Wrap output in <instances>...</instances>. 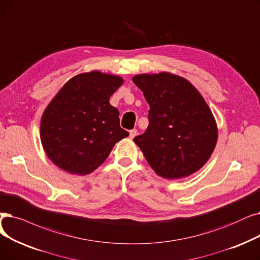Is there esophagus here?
I'll return each instance as SVG.
<instances>
[{"instance_id":"1","label":"esophagus","mask_w":260,"mask_h":260,"mask_svg":"<svg viewBox=\"0 0 260 260\" xmlns=\"http://www.w3.org/2000/svg\"><path fill=\"white\" fill-rule=\"evenodd\" d=\"M137 135V129H132L129 131V137L133 139Z\"/></svg>"}]
</instances>
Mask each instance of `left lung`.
<instances>
[{
    "label": "left lung",
    "instance_id": "1",
    "mask_svg": "<svg viewBox=\"0 0 260 260\" xmlns=\"http://www.w3.org/2000/svg\"><path fill=\"white\" fill-rule=\"evenodd\" d=\"M133 82L150 105L149 126L134 138L146 161L169 179L199 171L218 139L216 120L205 100L186 78L168 72L138 74Z\"/></svg>",
    "mask_w": 260,
    "mask_h": 260
}]
</instances>
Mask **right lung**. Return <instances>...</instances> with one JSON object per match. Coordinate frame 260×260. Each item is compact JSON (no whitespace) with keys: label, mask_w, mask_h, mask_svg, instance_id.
Segmentation results:
<instances>
[{"label":"right lung","mask_w":260,"mask_h":260,"mask_svg":"<svg viewBox=\"0 0 260 260\" xmlns=\"http://www.w3.org/2000/svg\"><path fill=\"white\" fill-rule=\"evenodd\" d=\"M123 84L118 75L91 71L68 81L44 110L40 139L44 152L62 170L93 172L114 145L128 136L110 96Z\"/></svg>","instance_id":"obj_1"}]
</instances>
